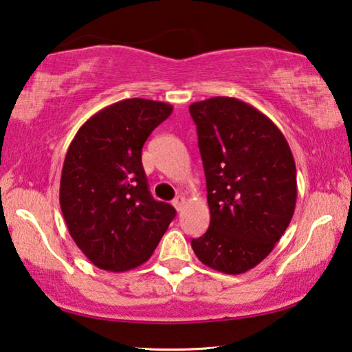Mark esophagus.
Here are the masks:
<instances>
[{
  "label": "esophagus",
  "mask_w": 352,
  "mask_h": 352,
  "mask_svg": "<svg viewBox=\"0 0 352 352\" xmlns=\"http://www.w3.org/2000/svg\"><path fill=\"white\" fill-rule=\"evenodd\" d=\"M184 201H186V199H184V195H177V197L174 199V201H172V205L175 206L177 211H180L182 208H183V205H184Z\"/></svg>",
  "instance_id": "34e87169"
}]
</instances>
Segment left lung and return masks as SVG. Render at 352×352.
<instances>
[{
	"label": "left lung",
	"mask_w": 352,
	"mask_h": 352,
	"mask_svg": "<svg viewBox=\"0 0 352 352\" xmlns=\"http://www.w3.org/2000/svg\"><path fill=\"white\" fill-rule=\"evenodd\" d=\"M204 162L210 228L190 241L211 269L239 275L281 239L296 204V169L287 140L254 107L217 96L189 107Z\"/></svg>",
	"instance_id": "1"
}]
</instances>
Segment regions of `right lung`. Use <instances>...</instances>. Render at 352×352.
I'll list each match as a JSON object with an SVG mask.
<instances>
[{
    "mask_svg": "<svg viewBox=\"0 0 352 352\" xmlns=\"http://www.w3.org/2000/svg\"><path fill=\"white\" fill-rule=\"evenodd\" d=\"M172 105L124 99L98 111L68 147L60 208L76 245L109 272L135 269L151 258L175 217L174 206L148 190L141 152Z\"/></svg>",
    "mask_w": 352,
    "mask_h": 352,
    "instance_id": "right-lung-1",
    "label": "right lung"
}]
</instances>
